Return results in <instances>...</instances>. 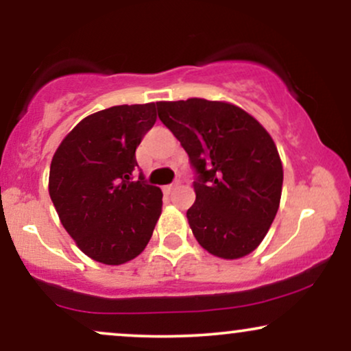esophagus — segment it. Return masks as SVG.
Here are the masks:
<instances>
[{
    "label": "esophagus",
    "instance_id": "obj_1",
    "mask_svg": "<svg viewBox=\"0 0 351 351\" xmlns=\"http://www.w3.org/2000/svg\"><path fill=\"white\" fill-rule=\"evenodd\" d=\"M178 186H180V183H178V181H176V183H171V184H168V186H165V189H167V191L170 193V191H173V189L178 188Z\"/></svg>",
    "mask_w": 351,
    "mask_h": 351
}]
</instances>
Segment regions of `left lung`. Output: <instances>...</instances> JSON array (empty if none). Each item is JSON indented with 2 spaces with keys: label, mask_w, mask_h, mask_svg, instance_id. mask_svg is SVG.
Here are the masks:
<instances>
[{
  "label": "left lung",
  "mask_w": 351,
  "mask_h": 351,
  "mask_svg": "<svg viewBox=\"0 0 351 351\" xmlns=\"http://www.w3.org/2000/svg\"><path fill=\"white\" fill-rule=\"evenodd\" d=\"M198 173L189 228L203 249L239 259L263 243L280 204L284 170L269 132L223 100L156 102Z\"/></svg>",
  "instance_id": "obj_1"
}]
</instances>
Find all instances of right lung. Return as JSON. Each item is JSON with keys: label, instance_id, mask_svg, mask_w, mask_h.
Listing matches in <instances>:
<instances>
[{"label": "right lung", "instance_id": "add662e5", "mask_svg": "<svg viewBox=\"0 0 351 351\" xmlns=\"http://www.w3.org/2000/svg\"><path fill=\"white\" fill-rule=\"evenodd\" d=\"M156 122V104L87 115L51 162L49 196L60 223L90 259L120 265L143 252L162 215V189L132 181L135 150Z\"/></svg>", "mask_w": 351, "mask_h": 351}]
</instances>
